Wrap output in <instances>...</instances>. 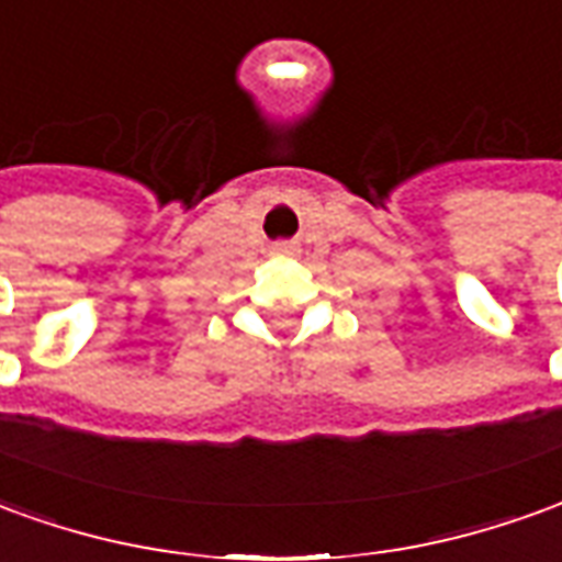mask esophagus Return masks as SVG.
Wrapping results in <instances>:
<instances>
[{"label":"esophagus","mask_w":562,"mask_h":562,"mask_svg":"<svg viewBox=\"0 0 562 562\" xmlns=\"http://www.w3.org/2000/svg\"><path fill=\"white\" fill-rule=\"evenodd\" d=\"M294 252H297V246H294V243H289V240L273 243V255H277V258H289V255H294Z\"/></svg>","instance_id":"obj_1"}]
</instances>
